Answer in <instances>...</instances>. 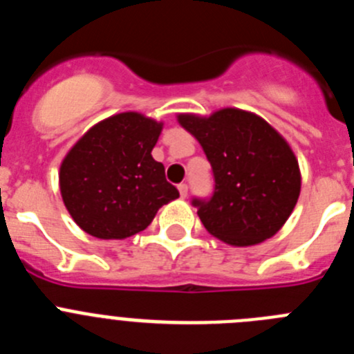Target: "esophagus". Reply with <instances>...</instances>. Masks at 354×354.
<instances>
[{
    "instance_id": "34e87169",
    "label": "esophagus",
    "mask_w": 354,
    "mask_h": 354,
    "mask_svg": "<svg viewBox=\"0 0 354 354\" xmlns=\"http://www.w3.org/2000/svg\"><path fill=\"white\" fill-rule=\"evenodd\" d=\"M179 193H180V196H183V198H186L187 196V184H179Z\"/></svg>"
}]
</instances>
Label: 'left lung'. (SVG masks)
I'll return each mask as SVG.
<instances>
[{
  "instance_id": "1",
  "label": "left lung",
  "mask_w": 354,
  "mask_h": 354,
  "mask_svg": "<svg viewBox=\"0 0 354 354\" xmlns=\"http://www.w3.org/2000/svg\"><path fill=\"white\" fill-rule=\"evenodd\" d=\"M204 149L214 175L209 200H193L211 236L232 246L270 239L289 220L301 192L298 159L262 117L223 108L209 117L177 115Z\"/></svg>"
}]
</instances>
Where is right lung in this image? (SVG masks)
<instances>
[{
	"label": "right lung",
	"mask_w": 354,
	"mask_h": 354,
	"mask_svg": "<svg viewBox=\"0 0 354 354\" xmlns=\"http://www.w3.org/2000/svg\"><path fill=\"white\" fill-rule=\"evenodd\" d=\"M162 122L138 111L104 118L74 143L60 167V192L72 220L97 239H126L179 196L152 158Z\"/></svg>",
	"instance_id": "1"
}]
</instances>
